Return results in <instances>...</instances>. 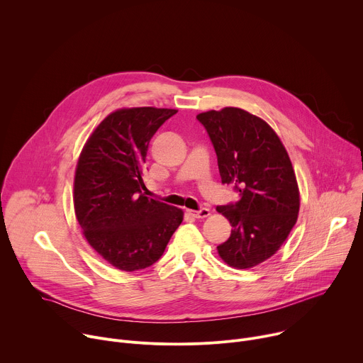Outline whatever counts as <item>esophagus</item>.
<instances>
[{
	"label": "esophagus",
	"mask_w": 363,
	"mask_h": 363,
	"mask_svg": "<svg viewBox=\"0 0 363 363\" xmlns=\"http://www.w3.org/2000/svg\"><path fill=\"white\" fill-rule=\"evenodd\" d=\"M188 214L192 216V217H195V218H205V217L210 216V210H208V208H201V210H198V211L188 210Z\"/></svg>",
	"instance_id": "esophagus-1"
}]
</instances>
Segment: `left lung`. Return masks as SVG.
I'll return each instance as SVG.
<instances>
[{
    "mask_svg": "<svg viewBox=\"0 0 363 363\" xmlns=\"http://www.w3.org/2000/svg\"><path fill=\"white\" fill-rule=\"evenodd\" d=\"M196 119L214 145L223 184L240 192L237 202L217 206L233 227L218 254L230 267L251 269L276 254L297 221L300 195L289 153L269 123L242 109Z\"/></svg>",
    "mask_w": 363,
    "mask_h": 363,
    "instance_id": "left-lung-1",
    "label": "left lung"
}]
</instances>
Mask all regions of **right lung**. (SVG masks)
Wrapping results in <instances>:
<instances>
[{"instance_id": "add662e5", "label": "right lung", "mask_w": 363, "mask_h": 363, "mask_svg": "<svg viewBox=\"0 0 363 363\" xmlns=\"http://www.w3.org/2000/svg\"><path fill=\"white\" fill-rule=\"evenodd\" d=\"M175 109H119L87 139L74 175V213L91 248L113 267L157 263L184 220L182 210L145 196L143 162L152 136Z\"/></svg>"}]
</instances>
